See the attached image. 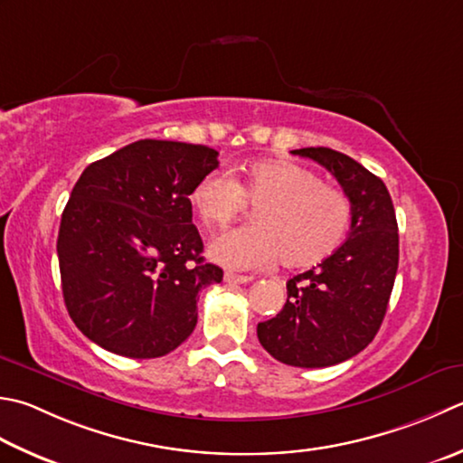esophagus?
I'll use <instances>...</instances> for the list:
<instances>
[{
	"label": "esophagus",
	"mask_w": 463,
	"mask_h": 463,
	"mask_svg": "<svg viewBox=\"0 0 463 463\" xmlns=\"http://www.w3.org/2000/svg\"><path fill=\"white\" fill-rule=\"evenodd\" d=\"M224 280L229 285H244V283H250L252 277L247 275H237V273H224Z\"/></svg>",
	"instance_id": "1"
}]
</instances>
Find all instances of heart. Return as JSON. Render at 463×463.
Masks as SVG:
<instances>
[{
	"label": "heart",
	"instance_id": "1",
	"mask_svg": "<svg viewBox=\"0 0 463 463\" xmlns=\"http://www.w3.org/2000/svg\"><path fill=\"white\" fill-rule=\"evenodd\" d=\"M190 204L208 226H224L257 206L255 226L219 234L211 257L229 269H262L283 260L303 269L333 255L345 241L353 208L341 188L321 183L313 170L293 162H255L232 178L214 170L190 190Z\"/></svg>",
	"mask_w": 463,
	"mask_h": 463
}]
</instances>
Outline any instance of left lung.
Listing matches in <instances>:
<instances>
[{
  "label": "left lung",
  "mask_w": 463,
  "mask_h": 463,
  "mask_svg": "<svg viewBox=\"0 0 463 463\" xmlns=\"http://www.w3.org/2000/svg\"><path fill=\"white\" fill-rule=\"evenodd\" d=\"M337 178L349 196V239L319 265L287 280V303L259 323L260 345L285 365L329 367L364 351L387 311L393 291L400 234L383 180L331 148L293 150Z\"/></svg>",
  "instance_id": "1"
}]
</instances>
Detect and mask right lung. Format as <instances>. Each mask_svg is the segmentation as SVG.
<instances>
[{
    "instance_id": "add662e5",
    "label": "right lung",
    "mask_w": 463,
    "mask_h": 463,
    "mask_svg": "<svg viewBox=\"0 0 463 463\" xmlns=\"http://www.w3.org/2000/svg\"><path fill=\"white\" fill-rule=\"evenodd\" d=\"M203 144L138 140L90 165L58 232L63 303L96 345L162 357L196 327L203 287L222 269L201 257L190 190L219 166Z\"/></svg>"
}]
</instances>
